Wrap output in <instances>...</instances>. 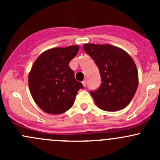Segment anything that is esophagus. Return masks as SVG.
I'll use <instances>...</instances> for the list:
<instances>
[{"instance_id": "obj_1", "label": "esophagus", "mask_w": 160, "mask_h": 160, "mask_svg": "<svg viewBox=\"0 0 160 160\" xmlns=\"http://www.w3.org/2000/svg\"><path fill=\"white\" fill-rule=\"evenodd\" d=\"M82 83H83V87H86V84H87V80H83V81L82 82Z\"/></svg>"}]
</instances>
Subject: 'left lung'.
<instances>
[{"mask_svg": "<svg viewBox=\"0 0 160 160\" xmlns=\"http://www.w3.org/2000/svg\"><path fill=\"white\" fill-rule=\"evenodd\" d=\"M83 48L98 66L102 81L98 90L90 92L95 104L106 111L125 108L138 84V70L132 58L125 50L109 44L88 43Z\"/></svg>", "mask_w": 160, "mask_h": 160, "instance_id": "obj_1", "label": "left lung"}]
</instances>
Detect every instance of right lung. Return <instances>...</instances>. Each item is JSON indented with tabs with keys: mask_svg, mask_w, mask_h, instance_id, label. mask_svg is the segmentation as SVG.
Returning <instances> with one entry per match:
<instances>
[{
	"mask_svg": "<svg viewBox=\"0 0 160 160\" xmlns=\"http://www.w3.org/2000/svg\"><path fill=\"white\" fill-rule=\"evenodd\" d=\"M80 46L52 48L36 59L28 74V87L35 104L51 114L66 112L73 105L78 90L83 88L77 82L69 62Z\"/></svg>",
	"mask_w": 160,
	"mask_h": 160,
	"instance_id": "add662e5",
	"label": "right lung"
}]
</instances>
